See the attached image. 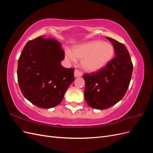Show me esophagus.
Segmentation results:
<instances>
[{
  "instance_id": "1",
  "label": "esophagus",
  "mask_w": 153,
  "mask_h": 153,
  "mask_svg": "<svg viewBox=\"0 0 153 153\" xmlns=\"http://www.w3.org/2000/svg\"><path fill=\"white\" fill-rule=\"evenodd\" d=\"M82 76V72L80 71L78 69H75V77H79Z\"/></svg>"
}]
</instances>
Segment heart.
I'll return each instance as SVG.
<instances>
[{"mask_svg":"<svg viewBox=\"0 0 153 153\" xmlns=\"http://www.w3.org/2000/svg\"><path fill=\"white\" fill-rule=\"evenodd\" d=\"M114 54L113 46L101 41H93L82 44L70 50H66V57L72 63L76 62V59L81 60L82 66L85 70L90 72L98 71L105 67Z\"/></svg>","mask_w":153,"mask_h":153,"instance_id":"obj_1","label":"heart"}]
</instances>
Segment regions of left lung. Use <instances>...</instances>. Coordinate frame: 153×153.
<instances>
[{
    "label": "left lung",
    "instance_id": "left-lung-1",
    "mask_svg": "<svg viewBox=\"0 0 153 153\" xmlns=\"http://www.w3.org/2000/svg\"><path fill=\"white\" fill-rule=\"evenodd\" d=\"M114 46L115 57L100 70L85 73L84 97L95 109H106L122 100L128 89L133 72L130 55L125 45L106 38Z\"/></svg>",
    "mask_w": 153,
    "mask_h": 153
}]
</instances>
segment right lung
Wrapping results in <instances>:
<instances>
[{
  "instance_id": "right-lung-1",
  "label": "right lung",
  "mask_w": 153,
  "mask_h": 153,
  "mask_svg": "<svg viewBox=\"0 0 153 153\" xmlns=\"http://www.w3.org/2000/svg\"><path fill=\"white\" fill-rule=\"evenodd\" d=\"M64 55L61 43L52 38L39 36L25 45L18 61V82L22 93L32 104L50 108L61 102L75 80V69L61 64Z\"/></svg>"
}]
</instances>
